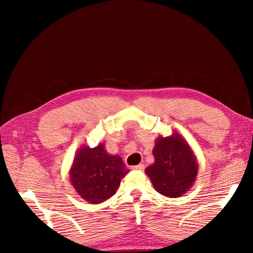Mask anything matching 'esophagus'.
<instances>
[{"label": "esophagus", "instance_id": "obj_1", "mask_svg": "<svg viewBox=\"0 0 253 253\" xmlns=\"http://www.w3.org/2000/svg\"><path fill=\"white\" fill-rule=\"evenodd\" d=\"M144 169H145L144 164H138V165H136V166H134V168H132V169H137V170H144Z\"/></svg>", "mask_w": 253, "mask_h": 253}]
</instances>
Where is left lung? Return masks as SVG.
Wrapping results in <instances>:
<instances>
[{
  "instance_id": "left-lung-1",
  "label": "left lung",
  "mask_w": 253,
  "mask_h": 253,
  "mask_svg": "<svg viewBox=\"0 0 253 253\" xmlns=\"http://www.w3.org/2000/svg\"><path fill=\"white\" fill-rule=\"evenodd\" d=\"M153 154L155 163L145 172L155 190L168 198L182 196L194 184L199 169L190 145L174 132L169 137H158Z\"/></svg>"
}]
</instances>
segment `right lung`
<instances>
[{
  "label": "right lung",
  "mask_w": 253,
  "mask_h": 253,
  "mask_svg": "<svg viewBox=\"0 0 253 253\" xmlns=\"http://www.w3.org/2000/svg\"><path fill=\"white\" fill-rule=\"evenodd\" d=\"M129 172L118 155H109L104 145L81 147L72 163L70 181L81 198L91 204L110 199Z\"/></svg>",
  "instance_id": "obj_1"
}]
</instances>
